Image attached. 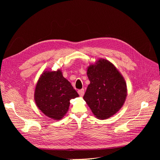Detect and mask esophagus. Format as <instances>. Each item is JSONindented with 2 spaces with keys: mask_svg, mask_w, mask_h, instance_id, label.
Listing matches in <instances>:
<instances>
[{
  "mask_svg": "<svg viewBox=\"0 0 160 160\" xmlns=\"http://www.w3.org/2000/svg\"><path fill=\"white\" fill-rule=\"evenodd\" d=\"M78 93L79 94V95L80 97H83V95H84V89H80L78 91Z\"/></svg>",
  "mask_w": 160,
  "mask_h": 160,
  "instance_id": "obj_1",
  "label": "esophagus"
}]
</instances>
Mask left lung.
<instances>
[{
    "label": "left lung",
    "instance_id": "obj_1",
    "mask_svg": "<svg viewBox=\"0 0 160 160\" xmlns=\"http://www.w3.org/2000/svg\"><path fill=\"white\" fill-rule=\"evenodd\" d=\"M90 81L83 99L98 119H106L118 112L127 95L122 75L109 61L100 59L88 67Z\"/></svg>",
    "mask_w": 160,
    "mask_h": 160
}]
</instances>
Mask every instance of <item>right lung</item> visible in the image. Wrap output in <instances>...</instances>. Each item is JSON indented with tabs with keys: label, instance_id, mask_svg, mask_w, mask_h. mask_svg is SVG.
<instances>
[{
	"label": "right lung",
	"instance_id": "obj_1",
	"mask_svg": "<svg viewBox=\"0 0 160 160\" xmlns=\"http://www.w3.org/2000/svg\"><path fill=\"white\" fill-rule=\"evenodd\" d=\"M78 96L60 70L43 72L37 83L34 93L38 108L54 120L61 119L68 111L70 100Z\"/></svg>",
	"mask_w": 160,
	"mask_h": 160
}]
</instances>
